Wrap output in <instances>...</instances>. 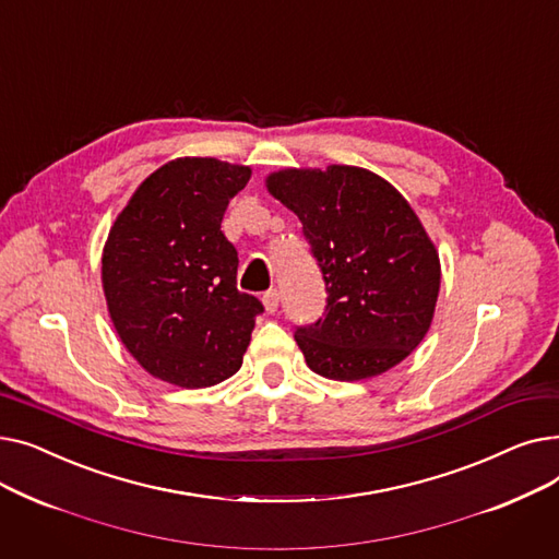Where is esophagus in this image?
<instances>
[{"label": "esophagus", "mask_w": 559, "mask_h": 559, "mask_svg": "<svg viewBox=\"0 0 559 559\" xmlns=\"http://www.w3.org/2000/svg\"><path fill=\"white\" fill-rule=\"evenodd\" d=\"M278 304H281V292H278V289L264 292V297H262L264 310H267V312H276V310H278Z\"/></svg>", "instance_id": "34e87169"}]
</instances>
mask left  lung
Segmentation results:
<instances>
[{
  "mask_svg": "<svg viewBox=\"0 0 559 559\" xmlns=\"http://www.w3.org/2000/svg\"><path fill=\"white\" fill-rule=\"evenodd\" d=\"M304 224L326 283V312L295 340L331 380H365L426 337L439 297V253L405 197L365 167H285L264 179Z\"/></svg>",
  "mask_w": 559,
  "mask_h": 559,
  "instance_id": "obj_1",
  "label": "left lung"
}]
</instances>
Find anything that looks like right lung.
Segmentation results:
<instances>
[{
  "label": "right lung",
  "instance_id": "add662e5",
  "mask_svg": "<svg viewBox=\"0 0 559 559\" xmlns=\"http://www.w3.org/2000/svg\"><path fill=\"white\" fill-rule=\"evenodd\" d=\"M249 179L247 165L174 158L110 226L102 253L110 321L135 362L169 385L211 388L242 367L262 304L238 292V251L222 219Z\"/></svg>",
  "mask_w": 559,
  "mask_h": 559
}]
</instances>
